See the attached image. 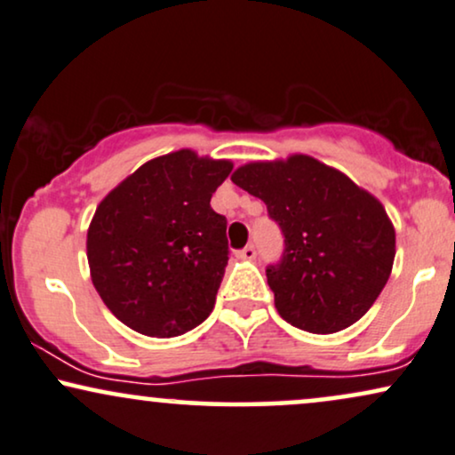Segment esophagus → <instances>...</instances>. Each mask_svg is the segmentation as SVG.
I'll list each match as a JSON object with an SVG mask.
<instances>
[{
	"label": "esophagus",
	"mask_w": 455,
	"mask_h": 455,
	"mask_svg": "<svg viewBox=\"0 0 455 455\" xmlns=\"http://www.w3.org/2000/svg\"><path fill=\"white\" fill-rule=\"evenodd\" d=\"M237 256L241 258V260H254V258H256V247L254 245H245L243 250L237 251Z\"/></svg>",
	"instance_id": "obj_1"
}]
</instances>
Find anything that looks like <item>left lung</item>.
<instances>
[{
	"instance_id": "8db88e82",
	"label": "left lung",
	"mask_w": 455,
	"mask_h": 455,
	"mask_svg": "<svg viewBox=\"0 0 455 455\" xmlns=\"http://www.w3.org/2000/svg\"><path fill=\"white\" fill-rule=\"evenodd\" d=\"M231 180L267 204L285 237L281 260L267 267L281 317L310 333L363 317L395 260V227L380 201L308 155L251 161Z\"/></svg>"
}]
</instances>
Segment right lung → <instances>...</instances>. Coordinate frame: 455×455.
<instances>
[{"label": "right lung", "mask_w": 455, "mask_h": 455, "mask_svg": "<svg viewBox=\"0 0 455 455\" xmlns=\"http://www.w3.org/2000/svg\"><path fill=\"white\" fill-rule=\"evenodd\" d=\"M233 164L191 148L140 165L100 201L88 228L92 283L130 330L174 338L208 319L228 262L212 193Z\"/></svg>", "instance_id": "add662e5"}]
</instances>
